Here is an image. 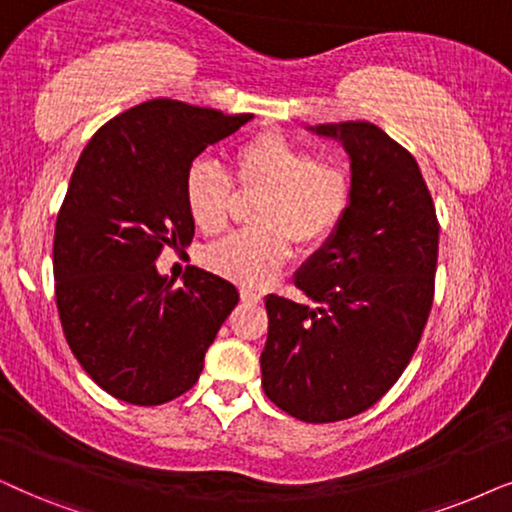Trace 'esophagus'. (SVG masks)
I'll return each instance as SVG.
<instances>
[{"label":"esophagus","mask_w":512,"mask_h":512,"mask_svg":"<svg viewBox=\"0 0 512 512\" xmlns=\"http://www.w3.org/2000/svg\"><path fill=\"white\" fill-rule=\"evenodd\" d=\"M240 296H242L244 303H261L263 301V296L256 294V291H251V289H242Z\"/></svg>","instance_id":"esophagus-1"}]
</instances>
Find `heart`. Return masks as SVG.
<instances>
[{
	"label": "heart",
	"mask_w": 512,
	"mask_h": 512,
	"mask_svg": "<svg viewBox=\"0 0 512 512\" xmlns=\"http://www.w3.org/2000/svg\"><path fill=\"white\" fill-rule=\"evenodd\" d=\"M242 190H261L254 209L256 228L235 232L204 251L218 275L258 289L289 258L291 240L317 247L341 225L350 204V178L341 164L310 157L280 131H263L240 143L230 157ZM232 185L216 164L199 159L185 174V207L192 223L216 235L228 225Z\"/></svg>",
	"instance_id": "1"
}]
</instances>
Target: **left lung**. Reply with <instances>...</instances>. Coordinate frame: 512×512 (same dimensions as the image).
<instances>
[{"mask_svg":"<svg viewBox=\"0 0 512 512\" xmlns=\"http://www.w3.org/2000/svg\"><path fill=\"white\" fill-rule=\"evenodd\" d=\"M350 157L343 221L296 270L310 303L265 296L263 390L298 421L362 414L393 388L426 327L437 268L435 207L416 159L369 122L310 126Z\"/></svg>","mask_w":512,"mask_h":512,"instance_id":"obj_1","label":"left lung"}]
</instances>
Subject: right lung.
Instances as JSON below:
<instances>
[{"label":"right lung","mask_w":512,"mask_h":512,"mask_svg":"<svg viewBox=\"0 0 512 512\" xmlns=\"http://www.w3.org/2000/svg\"><path fill=\"white\" fill-rule=\"evenodd\" d=\"M251 119L155 98L101 126L72 171L53 237L58 315L72 355L117 400L155 407L195 386L240 301L214 272L190 265L176 287L155 261L195 235V157Z\"/></svg>","instance_id":"obj_1"}]
</instances>
